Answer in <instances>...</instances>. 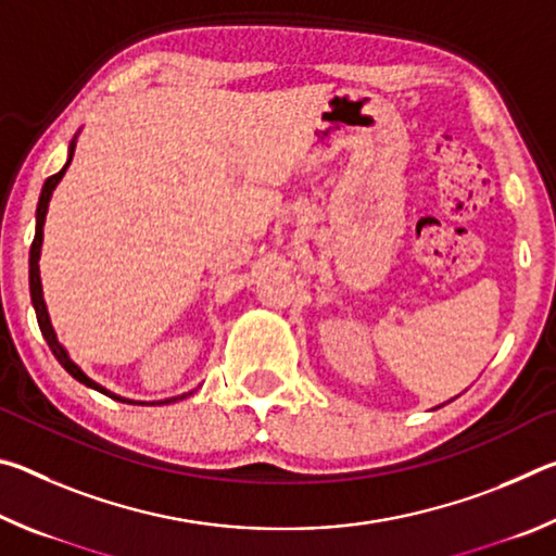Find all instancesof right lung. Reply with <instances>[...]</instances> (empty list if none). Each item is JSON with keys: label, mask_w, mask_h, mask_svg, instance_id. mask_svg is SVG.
I'll use <instances>...</instances> for the list:
<instances>
[{"label": "right lung", "mask_w": 556, "mask_h": 556, "mask_svg": "<svg viewBox=\"0 0 556 556\" xmlns=\"http://www.w3.org/2000/svg\"><path fill=\"white\" fill-rule=\"evenodd\" d=\"M73 149H75V144H71V154H68V162H65V166L61 168L59 174H53V176H49L46 178V184H43V188H41V199H39V208H36V235H34V242H31V255H29V287H31V301H34V308H36V318H39V328H41V333H43V338H46V343H49V348L53 351V355H55V361H59L65 370H68L75 380L78 382H83V384H88V388H92V390H98V392H102V394H108V397H112V400H119V402H127V400H122V397H117V394H112V392H108L105 388H100L98 382H92L86 372H83L78 365H75L68 355H65V351L63 348L59 345V341H55V333H53V328H51V321H49V314H46V304H43V296H41V279H39V255H41V242H43V220H46V211H49V201H51V193H53V188H55V184L61 181L63 178V174H65V168H68V164H71V159H73ZM176 400V397H174ZM174 400H164V402H174Z\"/></svg>", "instance_id": "1"}]
</instances>
